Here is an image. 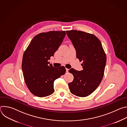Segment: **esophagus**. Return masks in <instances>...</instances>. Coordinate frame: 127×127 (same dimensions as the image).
<instances>
[{"label": "esophagus", "mask_w": 127, "mask_h": 127, "mask_svg": "<svg viewBox=\"0 0 127 127\" xmlns=\"http://www.w3.org/2000/svg\"><path fill=\"white\" fill-rule=\"evenodd\" d=\"M66 72H68V71H69V69H67V68H66Z\"/></svg>", "instance_id": "esophagus-1"}]
</instances>
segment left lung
Returning a JSON list of instances; mask_svg holds the SVG:
<instances>
[{
    "label": "left lung",
    "mask_w": 127,
    "mask_h": 127,
    "mask_svg": "<svg viewBox=\"0 0 127 127\" xmlns=\"http://www.w3.org/2000/svg\"><path fill=\"white\" fill-rule=\"evenodd\" d=\"M66 33L76 51V57L83 70H69L73 74V81L68 84L71 93L79 97L92 94L100 84L104 75L106 58L100 40L93 34L71 30Z\"/></svg>",
    "instance_id": "8db88e82"
}]
</instances>
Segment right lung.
Wrapping results in <instances>:
<instances>
[{"instance_id":"add662e5","label":"right lung","mask_w":127,"mask_h":127,"mask_svg":"<svg viewBox=\"0 0 127 127\" xmlns=\"http://www.w3.org/2000/svg\"><path fill=\"white\" fill-rule=\"evenodd\" d=\"M65 31H50L36 35L25 51L22 70L25 83L35 96L42 97L52 94L54 82L64 74V66L53 67L48 60L61 44Z\"/></svg>"}]
</instances>
